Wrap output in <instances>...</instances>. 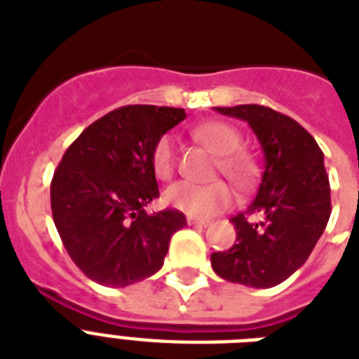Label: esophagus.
I'll return each instance as SVG.
<instances>
[{
  "mask_svg": "<svg viewBox=\"0 0 359 359\" xmlns=\"http://www.w3.org/2000/svg\"><path fill=\"white\" fill-rule=\"evenodd\" d=\"M188 224L190 225H197V227H208V219H199V218H191V216H188Z\"/></svg>",
  "mask_w": 359,
  "mask_h": 359,
  "instance_id": "obj_1",
  "label": "esophagus"
}]
</instances>
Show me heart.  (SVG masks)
<instances>
[{"instance_id":"obj_1","label":"heart","mask_w":359,"mask_h":359,"mask_svg":"<svg viewBox=\"0 0 359 359\" xmlns=\"http://www.w3.org/2000/svg\"><path fill=\"white\" fill-rule=\"evenodd\" d=\"M194 140L205 145L216 154V171L225 175L238 188L250 184L255 173V163L250 154L240 151L242 135L235 126L219 121L203 123L191 130ZM152 171L158 179L168 180L175 171V140L171 135H162L154 143L151 152ZM231 190L222 180L207 184H196L188 180H179L165 190L163 201L175 210L184 212L191 218L207 219L222 212L231 205Z\"/></svg>"}]
</instances>
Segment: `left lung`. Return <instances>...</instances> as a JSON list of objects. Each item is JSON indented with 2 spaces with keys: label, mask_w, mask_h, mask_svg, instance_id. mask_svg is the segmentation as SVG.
Returning a JSON list of instances; mask_svg holds the SVG:
<instances>
[{
  "label": "left lung",
  "mask_w": 359,
  "mask_h": 359,
  "mask_svg": "<svg viewBox=\"0 0 359 359\" xmlns=\"http://www.w3.org/2000/svg\"><path fill=\"white\" fill-rule=\"evenodd\" d=\"M245 121L261 143L264 171L255 199L231 218L236 244L210 255L214 272L231 283L276 287L311 255L332 212L324 154L304 126L272 108H216ZM259 218L251 222L250 216Z\"/></svg>",
  "instance_id": "8db88e82"
}]
</instances>
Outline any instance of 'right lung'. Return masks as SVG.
Listing matches in <instances>:
<instances>
[{"label":"right lung","instance_id":"obj_1","mask_svg":"<svg viewBox=\"0 0 359 359\" xmlns=\"http://www.w3.org/2000/svg\"><path fill=\"white\" fill-rule=\"evenodd\" d=\"M186 119L182 108L123 106L87 126L53 173V224L74 264L104 287L151 278L186 225L173 208L147 214L160 196L152 147Z\"/></svg>","mask_w":359,"mask_h":359}]
</instances>
